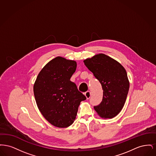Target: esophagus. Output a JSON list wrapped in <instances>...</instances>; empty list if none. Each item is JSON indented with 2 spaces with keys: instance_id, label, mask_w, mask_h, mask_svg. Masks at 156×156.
<instances>
[{
  "instance_id": "obj_1",
  "label": "esophagus",
  "mask_w": 156,
  "mask_h": 156,
  "mask_svg": "<svg viewBox=\"0 0 156 156\" xmlns=\"http://www.w3.org/2000/svg\"><path fill=\"white\" fill-rule=\"evenodd\" d=\"M84 95H85V96L86 97L87 99H89L90 97V92L89 91H87V92H85Z\"/></svg>"
}]
</instances>
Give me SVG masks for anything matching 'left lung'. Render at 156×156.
<instances>
[{
  "label": "left lung",
  "instance_id": "left-lung-1",
  "mask_svg": "<svg viewBox=\"0 0 156 156\" xmlns=\"http://www.w3.org/2000/svg\"><path fill=\"white\" fill-rule=\"evenodd\" d=\"M83 62L104 90L102 101L94 106V109L102 118H113L123 108L129 92L126 69L116 60L104 54L95 55Z\"/></svg>",
  "mask_w": 156,
  "mask_h": 156
}]
</instances>
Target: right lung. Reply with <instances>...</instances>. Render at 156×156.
Returning a JSON list of instances; mask_svg holds the SVG:
<instances>
[{"mask_svg": "<svg viewBox=\"0 0 156 156\" xmlns=\"http://www.w3.org/2000/svg\"><path fill=\"white\" fill-rule=\"evenodd\" d=\"M76 68L75 61L57 57L42 68L33 86L39 111L57 127L71 125L81 102L86 99L74 82L70 81Z\"/></svg>", "mask_w": 156, "mask_h": 156, "instance_id": "1", "label": "right lung"}]
</instances>
